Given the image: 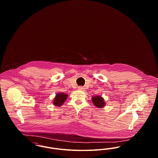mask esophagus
Returning <instances> with one entry per match:
<instances>
[{"label": "esophagus", "instance_id": "esophagus-1", "mask_svg": "<svg viewBox=\"0 0 158 158\" xmlns=\"http://www.w3.org/2000/svg\"><path fill=\"white\" fill-rule=\"evenodd\" d=\"M78 89H79V90H85V88H83L82 86H79Z\"/></svg>", "mask_w": 158, "mask_h": 158}]
</instances>
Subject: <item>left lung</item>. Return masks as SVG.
Instances as JSON below:
<instances>
[{"label":"left lung","mask_w":158,"mask_h":158,"mask_svg":"<svg viewBox=\"0 0 158 158\" xmlns=\"http://www.w3.org/2000/svg\"><path fill=\"white\" fill-rule=\"evenodd\" d=\"M92 101L94 105L99 108H102L105 106V102L104 101V99L101 95L92 97Z\"/></svg>","instance_id":"1"}]
</instances>
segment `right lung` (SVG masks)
<instances>
[{"instance_id": "obj_1", "label": "right lung", "mask_w": 158, "mask_h": 158, "mask_svg": "<svg viewBox=\"0 0 158 158\" xmlns=\"http://www.w3.org/2000/svg\"><path fill=\"white\" fill-rule=\"evenodd\" d=\"M68 95L64 93H58L56 95L53 101V104L55 106H60L64 104L68 98Z\"/></svg>"}]
</instances>
